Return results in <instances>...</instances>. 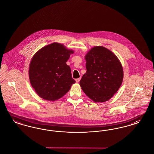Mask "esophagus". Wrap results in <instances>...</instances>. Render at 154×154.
I'll list each match as a JSON object with an SVG mask.
<instances>
[{
    "instance_id": "34e87169",
    "label": "esophagus",
    "mask_w": 154,
    "mask_h": 154,
    "mask_svg": "<svg viewBox=\"0 0 154 154\" xmlns=\"http://www.w3.org/2000/svg\"><path fill=\"white\" fill-rule=\"evenodd\" d=\"M81 78H79V79H75V81H76V82H80V81Z\"/></svg>"
}]
</instances>
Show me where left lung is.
I'll return each mask as SVG.
<instances>
[{
    "label": "left lung",
    "mask_w": 154,
    "mask_h": 154,
    "mask_svg": "<svg viewBox=\"0 0 154 154\" xmlns=\"http://www.w3.org/2000/svg\"><path fill=\"white\" fill-rule=\"evenodd\" d=\"M87 72L80 82L81 89L95 102L109 100L121 87L124 71L117 56L102 46L93 47L86 54Z\"/></svg>",
    "instance_id": "obj_1"
}]
</instances>
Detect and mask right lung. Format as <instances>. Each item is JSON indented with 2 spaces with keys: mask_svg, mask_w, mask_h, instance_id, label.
Returning a JSON list of instances; mask_svg holds the SVG:
<instances>
[{
  "mask_svg": "<svg viewBox=\"0 0 154 154\" xmlns=\"http://www.w3.org/2000/svg\"><path fill=\"white\" fill-rule=\"evenodd\" d=\"M63 44L53 43L39 50L31 60L29 77L40 97L55 101L65 95L75 82L66 62L73 54Z\"/></svg>",
  "mask_w": 154,
  "mask_h": 154,
  "instance_id": "1",
  "label": "right lung"
}]
</instances>
